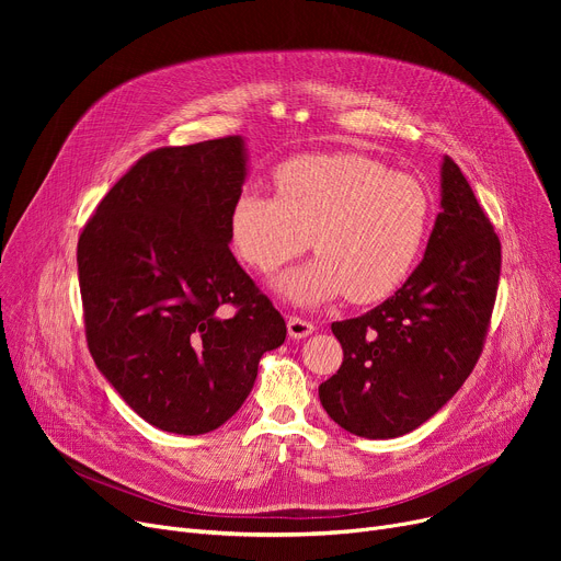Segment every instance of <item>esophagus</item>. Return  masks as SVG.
I'll use <instances>...</instances> for the list:
<instances>
[{
	"instance_id": "1",
	"label": "esophagus",
	"mask_w": 561,
	"mask_h": 561,
	"mask_svg": "<svg viewBox=\"0 0 561 561\" xmlns=\"http://www.w3.org/2000/svg\"><path fill=\"white\" fill-rule=\"evenodd\" d=\"M313 322L302 318V316H290L288 318V336L290 339H307L309 334H313Z\"/></svg>"
}]
</instances>
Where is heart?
<instances>
[{
    "label": "heart",
    "mask_w": 561,
    "mask_h": 561,
    "mask_svg": "<svg viewBox=\"0 0 561 561\" xmlns=\"http://www.w3.org/2000/svg\"><path fill=\"white\" fill-rule=\"evenodd\" d=\"M277 197L243 191L229 211L231 245L250 268L271 275L300 256L313 236L320 254L277 282L296 305L345 290L352 302L387 298L414 268L434 202L419 176L364 154H309L275 168Z\"/></svg>",
    "instance_id": "1"
}]
</instances>
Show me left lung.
Instances as JSON below:
<instances>
[{
  "label": "left lung",
  "mask_w": 561,
  "mask_h": 561,
  "mask_svg": "<svg viewBox=\"0 0 561 561\" xmlns=\"http://www.w3.org/2000/svg\"><path fill=\"white\" fill-rule=\"evenodd\" d=\"M500 263L489 216L446 157L440 214L419 268L389 300L332 322L343 364L318 387L330 419L364 438H396L432 419L482 355Z\"/></svg>",
  "instance_id": "8db88e82"
}]
</instances>
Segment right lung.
Masks as SVG:
<instances>
[{
	"instance_id": "obj_1",
	"label": "right lung",
	"mask_w": 561,
	"mask_h": 561,
	"mask_svg": "<svg viewBox=\"0 0 561 561\" xmlns=\"http://www.w3.org/2000/svg\"><path fill=\"white\" fill-rule=\"evenodd\" d=\"M245 182L241 136L140 157L98 204L79 245L88 350L150 425L206 434L250 396L286 322L229 250Z\"/></svg>"
}]
</instances>
